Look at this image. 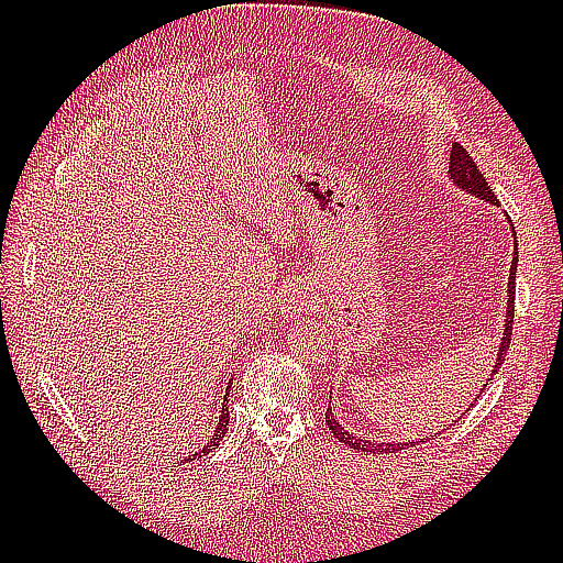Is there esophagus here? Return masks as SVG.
Here are the masks:
<instances>
[{
	"mask_svg": "<svg viewBox=\"0 0 563 563\" xmlns=\"http://www.w3.org/2000/svg\"><path fill=\"white\" fill-rule=\"evenodd\" d=\"M314 305H317V300H314L312 290H309L305 283L295 280L283 288L280 300H278V312L285 319H295L305 312H312Z\"/></svg>",
	"mask_w": 563,
	"mask_h": 563,
	"instance_id": "1",
	"label": "esophagus"
}]
</instances>
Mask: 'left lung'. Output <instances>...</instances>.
Instances as JSON below:
<instances>
[{
    "label": "left lung",
    "instance_id": "1",
    "mask_svg": "<svg viewBox=\"0 0 563 563\" xmlns=\"http://www.w3.org/2000/svg\"><path fill=\"white\" fill-rule=\"evenodd\" d=\"M450 181H452V186L454 188H460V190H464V194H470V196H474L476 200H482V202H488V206H496L498 208V200H496V196H494V190H492V186L486 184V178L479 174V169H476V164L472 162V157L470 154H466V150L464 147H460L457 142H454L452 145V152H450ZM506 220H508V224H510V234H512V261H510V273H508V300H506V317H504V333H500V343H498V353H496V363H494V367H492V373H488V377H486V382H484V387H482V391L486 389V385L488 382H492L494 377H496V373L500 369V365H504V361H506V351H508V345H510V331H512V309H516V273H518V239H516V230H512V222H510V218L506 214ZM482 391L476 394L474 397V401L470 404V409L472 406L476 404V399L482 397ZM460 421V418H457ZM327 426L331 428V433L336 435L343 445H349V448H353L355 452H377V454H382V452H397V450H404V448H409V445H418V442H423V440H430V438H416V440H406V442H385V440H367V438H361V435H353L349 428H343L341 426V421L336 418V413H331V404H329V411H327ZM438 435V433H435Z\"/></svg>",
    "mask_w": 563,
    "mask_h": 563
}]
</instances>
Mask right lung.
<instances>
[{
	"instance_id": "right-lung-1",
	"label": "right lung",
	"mask_w": 563,
	"mask_h": 563,
	"mask_svg": "<svg viewBox=\"0 0 563 563\" xmlns=\"http://www.w3.org/2000/svg\"><path fill=\"white\" fill-rule=\"evenodd\" d=\"M230 389H232V379L227 382V389H224V399H222V411H220V421H218V428H214L212 438L208 440V445H202L196 454H190V457H186V462H194V460H200L202 454L212 452L214 448L220 445V440L224 438L227 433V426H230Z\"/></svg>"
}]
</instances>
